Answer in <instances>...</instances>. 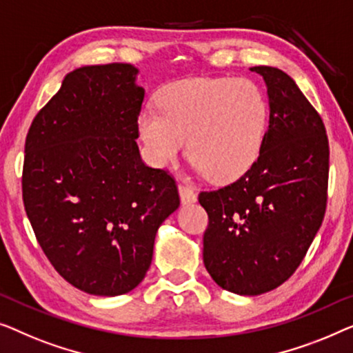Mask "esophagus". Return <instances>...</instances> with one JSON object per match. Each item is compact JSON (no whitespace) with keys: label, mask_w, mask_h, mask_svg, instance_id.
<instances>
[{"label":"esophagus","mask_w":353,"mask_h":353,"mask_svg":"<svg viewBox=\"0 0 353 353\" xmlns=\"http://www.w3.org/2000/svg\"><path fill=\"white\" fill-rule=\"evenodd\" d=\"M179 195H181L182 205H190V203L196 201V193L193 192L192 187L185 185V183H181V185H179Z\"/></svg>","instance_id":"1"}]
</instances>
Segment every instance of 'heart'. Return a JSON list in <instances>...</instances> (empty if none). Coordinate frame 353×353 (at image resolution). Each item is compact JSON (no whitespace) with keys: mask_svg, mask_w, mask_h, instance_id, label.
Wrapping results in <instances>:
<instances>
[{"mask_svg":"<svg viewBox=\"0 0 353 353\" xmlns=\"http://www.w3.org/2000/svg\"><path fill=\"white\" fill-rule=\"evenodd\" d=\"M147 107L139 132L158 166L174 163L190 148L196 170L214 182L240 177L259 158L269 105L256 83L240 78H188L171 83Z\"/></svg>","mask_w":353,"mask_h":353,"instance_id":"heart-1","label":"heart"}]
</instances>
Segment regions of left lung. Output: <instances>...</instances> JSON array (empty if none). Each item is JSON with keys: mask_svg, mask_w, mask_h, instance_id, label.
Instances as JSON below:
<instances>
[{"mask_svg": "<svg viewBox=\"0 0 353 353\" xmlns=\"http://www.w3.org/2000/svg\"><path fill=\"white\" fill-rule=\"evenodd\" d=\"M251 70L269 94L261 155L238 181L198 196L210 217L206 270L241 296L275 290L294 274L323 222L330 172L323 120L294 79L275 67Z\"/></svg>", "mask_w": 353, "mask_h": 353, "instance_id": "obj_1", "label": "left lung"}]
</instances>
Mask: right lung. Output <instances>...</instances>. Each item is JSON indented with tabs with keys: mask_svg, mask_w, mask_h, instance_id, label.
<instances>
[{
	"mask_svg": "<svg viewBox=\"0 0 353 353\" xmlns=\"http://www.w3.org/2000/svg\"><path fill=\"white\" fill-rule=\"evenodd\" d=\"M137 73L131 63L70 72L26 139L22 198L34 236L59 275L94 296L143 280L158 227L181 205L172 176L139 153Z\"/></svg>",
	"mask_w": 353,
	"mask_h": 353,
	"instance_id": "add662e5",
	"label": "right lung"
}]
</instances>
